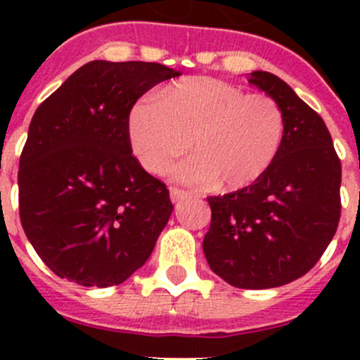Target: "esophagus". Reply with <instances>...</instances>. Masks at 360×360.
<instances>
[{
    "label": "esophagus",
    "mask_w": 360,
    "mask_h": 360,
    "mask_svg": "<svg viewBox=\"0 0 360 360\" xmlns=\"http://www.w3.org/2000/svg\"><path fill=\"white\" fill-rule=\"evenodd\" d=\"M171 200H173V203H178V202H182V200L189 198V193L184 189H178V187H171Z\"/></svg>",
    "instance_id": "1"
}]
</instances>
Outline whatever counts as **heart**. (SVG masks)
<instances>
[{
	"label": "heart",
	"instance_id": "obj_1",
	"mask_svg": "<svg viewBox=\"0 0 360 360\" xmlns=\"http://www.w3.org/2000/svg\"><path fill=\"white\" fill-rule=\"evenodd\" d=\"M129 141L146 169L164 173L189 149L195 158L174 171L187 184L238 191L256 184L278 158L285 115L274 98L212 77L164 88L129 111Z\"/></svg>",
	"mask_w": 360,
	"mask_h": 360
}]
</instances>
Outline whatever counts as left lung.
<instances>
[{"instance_id":"obj_1","label":"left lung","mask_w":360,"mask_h":360,"mask_svg":"<svg viewBox=\"0 0 360 360\" xmlns=\"http://www.w3.org/2000/svg\"><path fill=\"white\" fill-rule=\"evenodd\" d=\"M285 115L278 158L256 184L209 196L203 252L214 274L236 288H274L319 262L341 218V160L317 111L274 73H250Z\"/></svg>"}]
</instances>
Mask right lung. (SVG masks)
I'll return each mask as SVG.
<instances>
[{"label":"right lung","instance_id":"1","mask_svg":"<svg viewBox=\"0 0 360 360\" xmlns=\"http://www.w3.org/2000/svg\"><path fill=\"white\" fill-rule=\"evenodd\" d=\"M178 75L158 63H86L32 117L19 158V218L59 278L113 287L151 256L173 203L133 157L128 119L146 91Z\"/></svg>","mask_w":360,"mask_h":360}]
</instances>
